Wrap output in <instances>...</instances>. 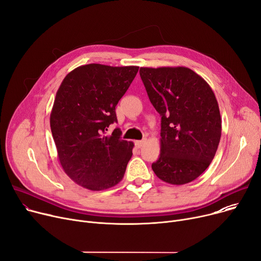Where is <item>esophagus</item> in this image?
<instances>
[{
  "mask_svg": "<svg viewBox=\"0 0 261 261\" xmlns=\"http://www.w3.org/2000/svg\"><path fill=\"white\" fill-rule=\"evenodd\" d=\"M146 143H147V140L145 138V140H143V141H137V142H135V145H136L137 148H142Z\"/></svg>",
  "mask_w": 261,
  "mask_h": 261,
  "instance_id": "obj_1",
  "label": "esophagus"
}]
</instances>
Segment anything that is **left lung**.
<instances>
[{
	"instance_id": "1",
	"label": "left lung",
	"mask_w": 261,
	"mask_h": 261,
	"mask_svg": "<svg viewBox=\"0 0 261 261\" xmlns=\"http://www.w3.org/2000/svg\"><path fill=\"white\" fill-rule=\"evenodd\" d=\"M140 74L162 116L161 154L152 170L171 185L193 181L210 166L220 141L221 117L214 92L187 67H142Z\"/></svg>"
}]
</instances>
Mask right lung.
I'll return each instance as SVG.
<instances>
[{
	"mask_svg": "<svg viewBox=\"0 0 261 261\" xmlns=\"http://www.w3.org/2000/svg\"><path fill=\"white\" fill-rule=\"evenodd\" d=\"M137 66L83 65L69 72L57 92L50 128L66 174L91 191L106 190L124 177L134 144L107 134L117 121L115 107L128 90Z\"/></svg>",
	"mask_w": 261,
	"mask_h": 261,
	"instance_id": "add662e5",
	"label": "right lung"
}]
</instances>
